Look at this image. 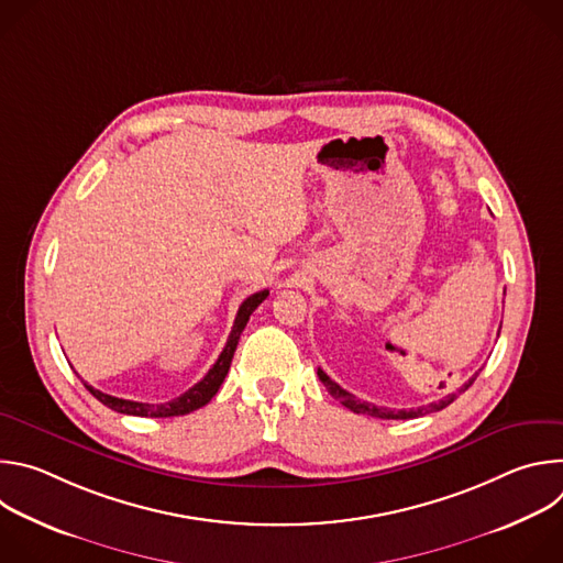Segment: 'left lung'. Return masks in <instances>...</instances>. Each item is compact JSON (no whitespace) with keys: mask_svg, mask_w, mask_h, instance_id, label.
Masks as SVG:
<instances>
[{"mask_svg":"<svg viewBox=\"0 0 563 563\" xmlns=\"http://www.w3.org/2000/svg\"><path fill=\"white\" fill-rule=\"evenodd\" d=\"M476 376H478V372L472 376V378H467L456 391H452V394H448V396H443V398H439V400H434V404H430V406H423V408H417V410H389V408H380V406H374V404H367V400H361V398H356L354 394H350L347 389H343L339 383H334L323 369L318 367V378H320V383H323L325 387H328V391L336 398V400H341V404L347 408V410H352L354 415H367V417H374V419H383V421H400V419H417V417H423V415H430V412H439V410H443V408H448L452 400L461 394V391H465L474 380H476Z\"/></svg>","mask_w":563,"mask_h":563,"instance_id":"1","label":"left lung"}]
</instances>
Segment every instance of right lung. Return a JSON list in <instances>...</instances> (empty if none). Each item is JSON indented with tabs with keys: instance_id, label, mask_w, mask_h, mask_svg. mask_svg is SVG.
<instances>
[{
	"instance_id": "right-lung-1",
	"label": "right lung",
	"mask_w": 563,
	"mask_h": 563,
	"mask_svg": "<svg viewBox=\"0 0 563 563\" xmlns=\"http://www.w3.org/2000/svg\"><path fill=\"white\" fill-rule=\"evenodd\" d=\"M269 296V289H263V291H256L252 294L247 300H243V305L238 307V313H235V320H233V328H231V334L227 339V345L224 350L220 352L218 361L213 363V367L194 385L189 387L185 394H180L178 398L174 400H167V404H137V400H129V398H118V396H111V394H104L96 387H91L89 383H85V387L100 400L102 406L111 408L113 412H120V415H131V417H148V419H167V417H183V415H189L194 410H200L202 406H207L209 400L216 396V391L220 389L227 372H229V365H231V358H233V352L238 347V341H240V334H243L245 325L250 316L256 311V307Z\"/></svg>"
}]
</instances>
